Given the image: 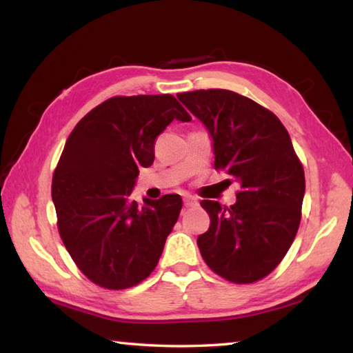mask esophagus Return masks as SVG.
Instances as JSON below:
<instances>
[{"label":"esophagus","mask_w":353,"mask_h":353,"mask_svg":"<svg viewBox=\"0 0 353 353\" xmlns=\"http://www.w3.org/2000/svg\"><path fill=\"white\" fill-rule=\"evenodd\" d=\"M195 205H196V200L194 199V196H190V195L184 196V206H186V208H192V206H195Z\"/></svg>","instance_id":"obj_1"}]
</instances>
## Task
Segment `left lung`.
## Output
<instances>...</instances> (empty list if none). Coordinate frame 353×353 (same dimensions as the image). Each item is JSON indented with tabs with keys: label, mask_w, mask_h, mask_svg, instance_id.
Returning <instances> with one entry per match:
<instances>
[{
	"label": "left lung",
	"mask_w": 353,
	"mask_h": 353,
	"mask_svg": "<svg viewBox=\"0 0 353 353\" xmlns=\"http://www.w3.org/2000/svg\"><path fill=\"white\" fill-rule=\"evenodd\" d=\"M212 139L215 169L240 184L223 208L203 200L211 217L196 243L214 273L236 283L268 276L292 246L301 221L305 176L287 128L277 116L230 90L178 94Z\"/></svg>",
	"instance_id": "8db88e82"
}]
</instances>
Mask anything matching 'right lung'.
I'll return each mask as SVG.
<instances>
[{
    "label": "right lung",
    "instance_id": "obj_1",
    "mask_svg": "<svg viewBox=\"0 0 353 353\" xmlns=\"http://www.w3.org/2000/svg\"><path fill=\"white\" fill-rule=\"evenodd\" d=\"M176 119L192 121L170 94L116 96L92 108L66 139L52 176L57 226L68 252L91 282L108 290L150 276L180 215V195L130 199L154 139Z\"/></svg>",
    "mask_w": 353,
    "mask_h": 353
}]
</instances>
